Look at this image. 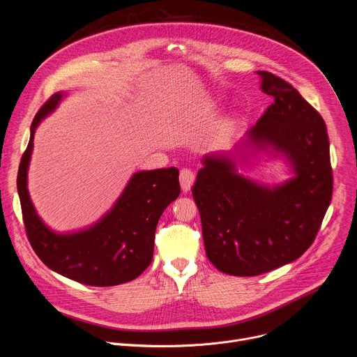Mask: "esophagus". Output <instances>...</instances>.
<instances>
[{"label":"esophagus","mask_w":357,"mask_h":357,"mask_svg":"<svg viewBox=\"0 0 357 357\" xmlns=\"http://www.w3.org/2000/svg\"><path fill=\"white\" fill-rule=\"evenodd\" d=\"M193 181H195V174L190 169L183 168L179 174V182H181V188L185 193L190 190V188L193 185Z\"/></svg>","instance_id":"34e87169"}]
</instances>
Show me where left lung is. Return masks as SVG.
I'll return each mask as SVG.
<instances>
[{"mask_svg": "<svg viewBox=\"0 0 357 357\" xmlns=\"http://www.w3.org/2000/svg\"><path fill=\"white\" fill-rule=\"evenodd\" d=\"M257 75L274 103L237 146L284 157L294 176L264 186L237 174L230 152H219L203 157L192 188L209 261L237 277L260 275L299 259L318 234L333 188L321 114L288 82L264 70Z\"/></svg>", "mask_w": 357, "mask_h": 357, "instance_id": "left-lung-1", "label": "left lung"}]
</instances>
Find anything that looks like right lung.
Wrapping results in <instances>:
<instances>
[{
	"mask_svg": "<svg viewBox=\"0 0 357 357\" xmlns=\"http://www.w3.org/2000/svg\"><path fill=\"white\" fill-rule=\"evenodd\" d=\"M65 93H55L36 113L21 158L17 188L28 240L45 266L91 287H113L137 278L154 256L155 229L162 212L181 193L176 168L135 172L114 206L89 229L56 233L38 216L28 192V167L39 123Z\"/></svg>",
	"mask_w": 357,
	"mask_h": 357,
	"instance_id": "add662e5",
	"label": "right lung"
}]
</instances>
